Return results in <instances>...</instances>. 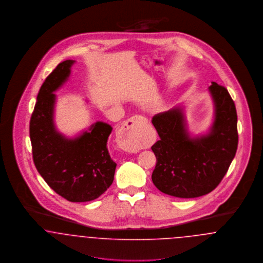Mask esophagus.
I'll use <instances>...</instances> for the list:
<instances>
[{
  "label": "esophagus",
  "instance_id": "esophagus-1",
  "mask_svg": "<svg viewBox=\"0 0 263 263\" xmlns=\"http://www.w3.org/2000/svg\"><path fill=\"white\" fill-rule=\"evenodd\" d=\"M146 124L147 119L140 115H135L126 120L118 131L120 148L129 153H136L140 150L142 129Z\"/></svg>",
  "mask_w": 263,
  "mask_h": 263
}]
</instances>
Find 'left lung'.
<instances>
[{"mask_svg": "<svg viewBox=\"0 0 263 263\" xmlns=\"http://www.w3.org/2000/svg\"><path fill=\"white\" fill-rule=\"evenodd\" d=\"M214 119L206 134L192 136L183 106L156 114L152 123L160 140L152 146L157 163L155 186L178 198H195L219 185L238 149V116L227 88L212 82Z\"/></svg>", "mask_w": 263, "mask_h": 263, "instance_id": "left-lung-1", "label": "left lung"}]
</instances>
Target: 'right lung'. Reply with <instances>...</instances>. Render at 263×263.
Wrapping results in <instances>:
<instances>
[{"mask_svg":"<svg viewBox=\"0 0 263 263\" xmlns=\"http://www.w3.org/2000/svg\"><path fill=\"white\" fill-rule=\"evenodd\" d=\"M75 60L60 63L38 92L29 123L33 162L45 182L71 202L95 200L113 182L116 163L107 150L112 127L97 121L74 138L60 133L54 122L56 95Z\"/></svg>","mask_w":263,"mask_h":263,"instance_id":"add662e5","label":"right lung"}]
</instances>
